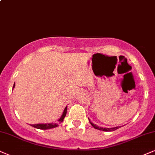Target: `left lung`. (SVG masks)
<instances>
[{
    "label": "left lung",
    "instance_id": "1",
    "mask_svg": "<svg viewBox=\"0 0 155 155\" xmlns=\"http://www.w3.org/2000/svg\"><path fill=\"white\" fill-rule=\"evenodd\" d=\"M89 122H90V124L92 126L94 127V128H96V129H98V130H101V131H115V130L118 129V128H120L119 126H117V127H114V128H102V127H99V126H97L95 124H93L92 122H91L90 120L89 119Z\"/></svg>",
    "mask_w": 155,
    "mask_h": 155
}]
</instances>
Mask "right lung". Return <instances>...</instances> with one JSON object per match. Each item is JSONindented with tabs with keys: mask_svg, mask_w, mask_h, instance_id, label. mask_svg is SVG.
Returning <instances> with one entry per match:
<instances>
[{
	"mask_svg": "<svg viewBox=\"0 0 155 155\" xmlns=\"http://www.w3.org/2000/svg\"><path fill=\"white\" fill-rule=\"evenodd\" d=\"M14 87H14H13V88ZM66 113H67V107H66V108L64 109V111H63V115H61V118L59 119L58 123H56V124H53V123H51V124H35V125H31V126H33V127L36 128H38V129H49V128H55V127H57L58 126V124L59 123H61L62 121H63V119H64L65 117H66Z\"/></svg>",
	"mask_w": 155,
	"mask_h": 155,
	"instance_id": "add662e5",
	"label": "right lung"
}]
</instances>
